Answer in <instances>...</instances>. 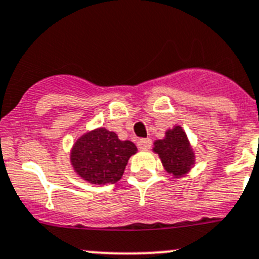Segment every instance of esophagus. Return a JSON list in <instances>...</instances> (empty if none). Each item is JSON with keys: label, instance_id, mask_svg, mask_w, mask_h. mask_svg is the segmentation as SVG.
<instances>
[{"label": "esophagus", "instance_id": "esophagus-1", "mask_svg": "<svg viewBox=\"0 0 259 259\" xmlns=\"http://www.w3.org/2000/svg\"><path fill=\"white\" fill-rule=\"evenodd\" d=\"M151 145H152V142L150 138H143V139H139L138 141V147H139V150H142V151H147V150H150Z\"/></svg>", "mask_w": 259, "mask_h": 259}]
</instances>
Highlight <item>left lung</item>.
Segmentation results:
<instances>
[{
  "instance_id": "left-lung-1",
  "label": "left lung",
  "mask_w": 259,
  "mask_h": 259,
  "mask_svg": "<svg viewBox=\"0 0 259 259\" xmlns=\"http://www.w3.org/2000/svg\"><path fill=\"white\" fill-rule=\"evenodd\" d=\"M152 151L157 154L163 168L175 179L186 176L195 164V152L181 125L165 132L163 139H156Z\"/></svg>"
}]
</instances>
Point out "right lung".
Listing matches in <instances>:
<instances>
[{"label": "right lung", "mask_w": 259, "mask_h": 259, "mask_svg": "<svg viewBox=\"0 0 259 259\" xmlns=\"http://www.w3.org/2000/svg\"><path fill=\"white\" fill-rule=\"evenodd\" d=\"M138 148L121 141L114 132L96 127L78 137L70 150V165L76 176L91 185H107L121 180L127 161Z\"/></svg>", "instance_id": "obj_1"}]
</instances>
